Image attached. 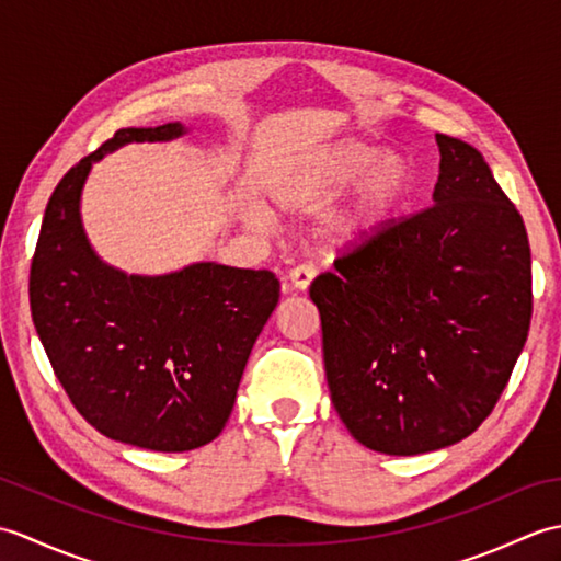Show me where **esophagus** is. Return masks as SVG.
Here are the masks:
<instances>
[{
    "label": "esophagus",
    "instance_id": "esophagus-1",
    "mask_svg": "<svg viewBox=\"0 0 561 561\" xmlns=\"http://www.w3.org/2000/svg\"><path fill=\"white\" fill-rule=\"evenodd\" d=\"M313 277H316V267H311V265H299V267H294V270L289 272L287 282H289V287H291V289H296V291H306L308 287H311Z\"/></svg>",
    "mask_w": 561,
    "mask_h": 561
}]
</instances>
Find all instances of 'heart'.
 <instances>
[{
	"mask_svg": "<svg viewBox=\"0 0 561 561\" xmlns=\"http://www.w3.org/2000/svg\"><path fill=\"white\" fill-rule=\"evenodd\" d=\"M414 185L412 163L396 151H383L359 139H344L308 153L274 190L282 209H318L354 187L335 221L328 243L337 253L362 250L383 236L396 221ZM250 224L262 226L260 211L248 214Z\"/></svg>",
	"mask_w": 561,
	"mask_h": 561,
	"instance_id": "1",
	"label": "heart"
}]
</instances>
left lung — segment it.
<instances>
[{
    "mask_svg": "<svg viewBox=\"0 0 561 561\" xmlns=\"http://www.w3.org/2000/svg\"><path fill=\"white\" fill-rule=\"evenodd\" d=\"M434 207L311 284L330 398L362 446L420 456L478 428L533 316L526 224L482 153L436 135Z\"/></svg>",
    "mask_w": 561,
    "mask_h": 561,
    "instance_id": "obj_1",
    "label": "left lung"
}]
</instances>
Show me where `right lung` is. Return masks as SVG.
<instances>
[{"mask_svg":"<svg viewBox=\"0 0 561 561\" xmlns=\"http://www.w3.org/2000/svg\"><path fill=\"white\" fill-rule=\"evenodd\" d=\"M183 123L125 127L81 159L47 202L31 265V316L55 376L103 436L183 453L221 434L248 356L279 304L267 270L193 262L127 274L101 260L81 221L91 165L133 141H171Z\"/></svg>","mask_w":561,"mask_h":561,"instance_id":"add662e5","label":"right lung"}]
</instances>
